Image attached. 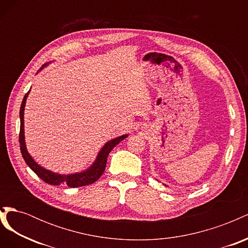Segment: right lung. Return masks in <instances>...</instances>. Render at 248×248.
<instances>
[{"instance_id":"obj_1","label":"right lung","mask_w":248,"mask_h":248,"mask_svg":"<svg viewBox=\"0 0 248 248\" xmlns=\"http://www.w3.org/2000/svg\"><path fill=\"white\" fill-rule=\"evenodd\" d=\"M49 63L44 64L41 68L37 71V73L43 70L46 66H48ZM31 92V89L29 90V92L25 95L24 99H22L20 109H19V119H20V131H19V145H20V152L22 157L26 161V163L29 166L35 174L38 176L40 179H42L44 182L51 184V185H60V184H66L69 187H80V186H86L89 184H92L98 180L101 175L103 174L104 170L107 167V160L109 152L114 149L120 141H122L124 139L128 137V134H123V136H120L116 139H112L108 140L107 144L101 147L99 150L98 154H97L95 160L93 163L90 166L88 169L74 172V174H59V172L51 171L49 170H46V168L41 167L40 164L37 163L33 157L30 155L27 149L26 145V140H25V121H24V116H25V108H26V102L28 96Z\"/></svg>"}]
</instances>
